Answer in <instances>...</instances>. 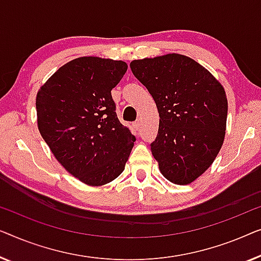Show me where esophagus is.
Returning <instances> with one entry per match:
<instances>
[{
	"label": "esophagus",
	"mask_w": 261,
	"mask_h": 261,
	"mask_svg": "<svg viewBox=\"0 0 261 261\" xmlns=\"http://www.w3.org/2000/svg\"><path fill=\"white\" fill-rule=\"evenodd\" d=\"M139 126H141V119H137L134 123V127H135V129H139Z\"/></svg>",
	"instance_id": "obj_1"
}]
</instances>
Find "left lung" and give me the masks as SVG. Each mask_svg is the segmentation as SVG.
Listing matches in <instances>:
<instances>
[{"mask_svg": "<svg viewBox=\"0 0 261 261\" xmlns=\"http://www.w3.org/2000/svg\"><path fill=\"white\" fill-rule=\"evenodd\" d=\"M130 67L159 110V132L150 146L161 172L176 185L195 181L222 146L225 90L207 69L181 54L134 60Z\"/></svg>", "mask_w": 261, "mask_h": 261, "instance_id": "8db88e82", "label": "left lung"}]
</instances>
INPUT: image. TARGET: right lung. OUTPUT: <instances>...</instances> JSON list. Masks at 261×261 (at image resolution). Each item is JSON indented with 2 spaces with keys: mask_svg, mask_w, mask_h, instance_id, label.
I'll use <instances>...</instances> for the list:
<instances>
[{
  "mask_svg": "<svg viewBox=\"0 0 261 261\" xmlns=\"http://www.w3.org/2000/svg\"><path fill=\"white\" fill-rule=\"evenodd\" d=\"M124 61L74 59L47 80L36 95L38 126L61 166L90 186L122 174L135 136L119 122L111 90L125 74Z\"/></svg>",
  "mask_w": 261,
  "mask_h": 261,
  "instance_id": "add662e5",
  "label": "right lung"
}]
</instances>
